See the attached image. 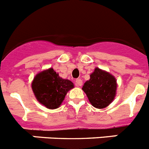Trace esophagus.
<instances>
[{"label":"esophagus","instance_id":"esophagus-1","mask_svg":"<svg viewBox=\"0 0 149 149\" xmlns=\"http://www.w3.org/2000/svg\"><path fill=\"white\" fill-rule=\"evenodd\" d=\"M82 84H83V81L81 79L77 78L75 81V85L77 86H82Z\"/></svg>","mask_w":149,"mask_h":149}]
</instances>
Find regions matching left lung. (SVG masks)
Segmentation results:
<instances>
[{"label": "left lung", "mask_w": 149, "mask_h": 149, "mask_svg": "<svg viewBox=\"0 0 149 149\" xmlns=\"http://www.w3.org/2000/svg\"><path fill=\"white\" fill-rule=\"evenodd\" d=\"M116 81L108 72L96 68L89 81L83 86L89 102L98 109L104 108L113 101L116 91Z\"/></svg>", "instance_id": "obj_1"}]
</instances>
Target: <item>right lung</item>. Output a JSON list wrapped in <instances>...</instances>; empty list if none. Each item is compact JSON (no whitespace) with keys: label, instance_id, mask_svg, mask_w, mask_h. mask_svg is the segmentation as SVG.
<instances>
[{"label":"right lung","instance_id":"1","mask_svg":"<svg viewBox=\"0 0 149 149\" xmlns=\"http://www.w3.org/2000/svg\"><path fill=\"white\" fill-rule=\"evenodd\" d=\"M73 87L72 81L61 78L51 68L38 74L32 83L37 100L49 109L58 108L68 91Z\"/></svg>","mask_w":149,"mask_h":149}]
</instances>
